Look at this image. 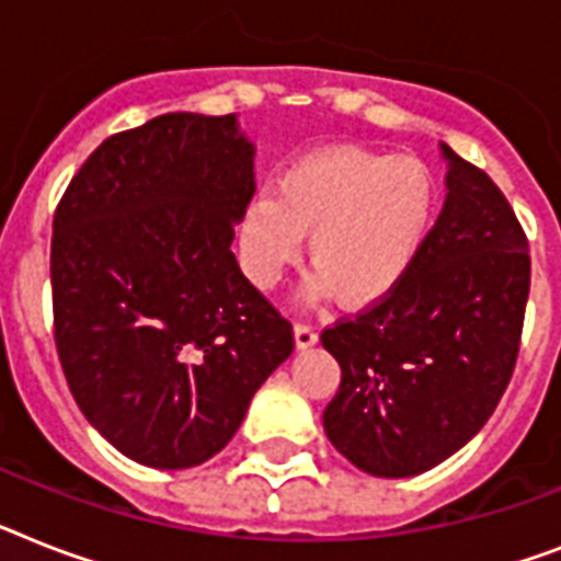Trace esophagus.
I'll return each mask as SVG.
<instances>
[{
	"label": "esophagus",
	"instance_id": "obj_1",
	"mask_svg": "<svg viewBox=\"0 0 561 561\" xmlns=\"http://www.w3.org/2000/svg\"><path fill=\"white\" fill-rule=\"evenodd\" d=\"M294 343H296V348H299V352L311 348V345H317V331H313L311 325L299 322V325H294Z\"/></svg>",
	"mask_w": 561,
	"mask_h": 561
}]
</instances>
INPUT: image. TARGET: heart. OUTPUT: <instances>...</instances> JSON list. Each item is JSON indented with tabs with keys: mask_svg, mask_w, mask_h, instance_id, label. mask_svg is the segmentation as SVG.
<instances>
[{
	"mask_svg": "<svg viewBox=\"0 0 561 561\" xmlns=\"http://www.w3.org/2000/svg\"><path fill=\"white\" fill-rule=\"evenodd\" d=\"M440 184L417 154L357 147L311 152L279 172L273 195H256L239 227L241 262L256 288H273L308 236L313 276L305 296L336 290L348 308L380 302L426 250Z\"/></svg>",
	"mask_w": 561,
	"mask_h": 561,
	"instance_id": "heart-1",
	"label": "heart"
}]
</instances>
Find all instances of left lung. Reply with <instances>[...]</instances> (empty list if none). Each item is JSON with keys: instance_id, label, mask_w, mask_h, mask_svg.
I'll return each mask as SVG.
<instances>
[{"instance_id": "left-lung-1", "label": "left lung", "mask_w": 561, "mask_h": 561, "mask_svg": "<svg viewBox=\"0 0 561 561\" xmlns=\"http://www.w3.org/2000/svg\"><path fill=\"white\" fill-rule=\"evenodd\" d=\"M446 202L383 302L322 331L343 380L322 412L357 470L409 478L481 432L510 383L530 294L527 239L502 190L440 144Z\"/></svg>"}]
</instances>
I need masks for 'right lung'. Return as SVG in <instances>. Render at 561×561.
<instances>
[{"label": "right lung", "instance_id": "obj_1", "mask_svg": "<svg viewBox=\"0 0 561 561\" xmlns=\"http://www.w3.org/2000/svg\"><path fill=\"white\" fill-rule=\"evenodd\" d=\"M239 117L172 112L103 140L54 216V340L68 389L131 461L221 453L290 357V322L239 271L256 193Z\"/></svg>", "mask_w": 561, "mask_h": 561}]
</instances>
